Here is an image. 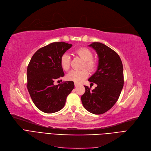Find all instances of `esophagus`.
Wrapping results in <instances>:
<instances>
[{"label":"esophagus","mask_w":151,"mask_h":151,"mask_svg":"<svg viewBox=\"0 0 151 151\" xmlns=\"http://www.w3.org/2000/svg\"><path fill=\"white\" fill-rule=\"evenodd\" d=\"M74 85H75V86H76V87H77L78 86H79V85H80V84H79V83H76V82H75V83H74Z\"/></svg>","instance_id":"obj_1"}]
</instances>
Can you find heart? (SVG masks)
Here are the masks:
<instances>
[{"instance_id":"obj_1","label":"heart","mask_w":151,"mask_h":151,"mask_svg":"<svg viewBox=\"0 0 151 151\" xmlns=\"http://www.w3.org/2000/svg\"><path fill=\"white\" fill-rule=\"evenodd\" d=\"M75 54L79 56L81 59L84 60L83 67L91 71L93 70L96 67V62L92 59L93 54L91 50L86 47H81L75 51ZM60 64L62 69L67 71L70 69V57L68 54H64L62 55L60 59ZM89 76V72L87 69H82L81 70H72L66 76L67 80L73 81L76 83L82 82L83 80Z\"/></svg>"}]
</instances>
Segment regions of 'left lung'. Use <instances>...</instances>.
Segmentation results:
<instances>
[{"instance_id": "1", "label": "left lung", "mask_w": 151, "mask_h": 151, "mask_svg": "<svg viewBox=\"0 0 151 151\" xmlns=\"http://www.w3.org/2000/svg\"><path fill=\"white\" fill-rule=\"evenodd\" d=\"M89 46L96 51L99 63L96 72L88 81L97 86L91 90L84 86L81 101L87 111L102 114L111 109L120 96L124 82L123 65L119 55L105 44L93 42Z\"/></svg>"}]
</instances>
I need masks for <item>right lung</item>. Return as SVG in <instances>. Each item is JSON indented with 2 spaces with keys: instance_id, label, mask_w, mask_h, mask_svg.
<instances>
[{
  "instance_id": "add662e5",
  "label": "right lung",
  "mask_w": 151,
  "mask_h": 151,
  "mask_svg": "<svg viewBox=\"0 0 151 151\" xmlns=\"http://www.w3.org/2000/svg\"><path fill=\"white\" fill-rule=\"evenodd\" d=\"M72 45L58 42L44 46L33 55L28 65V91L35 106L45 113L51 114L61 110L67 96L74 88L73 81L54 84L56 79L64 76L60 59Z\"/></svg>"
}]
</instances>
